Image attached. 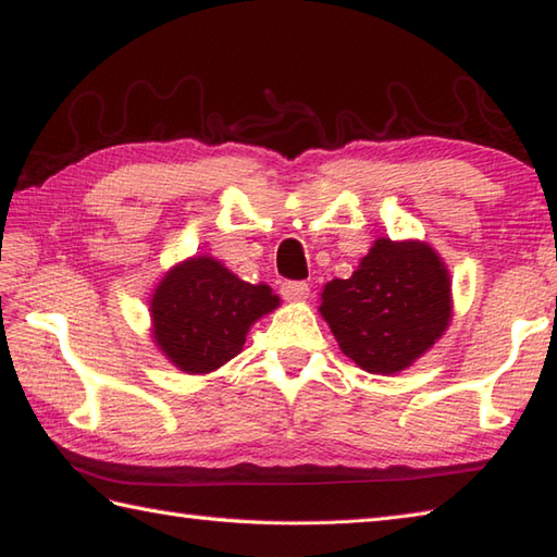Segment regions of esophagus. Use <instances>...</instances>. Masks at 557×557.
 <instances>
[{
  "mask_svg": "<svg viewBox=\"0 0 557 557\" xmlns=\"http://www.w3.org/2000/svg\"><path fill=\"white\" fill-rule=\"evenodd\" d=\"M309 285H306V282H294V280H287V282H282L280 285V294L282 297H285L287 301H304V299H309Z\"/></svg>",
  "mask_w": 557,
  "mask_h": 557,
  "instance_id": "esophagus-1",
  "label": "esophagus"
}]
</instances>
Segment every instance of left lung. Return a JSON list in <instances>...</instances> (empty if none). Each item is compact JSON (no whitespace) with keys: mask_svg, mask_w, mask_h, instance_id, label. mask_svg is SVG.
I'll use <instances>...</instances> for the list:
<instances>
[{"mask_svg":"<svg viewBox=\"0 0 557 557\" xmlns=\"http://www.w3.org/2000/svg\"><path fill=\"white\" fill-rule=\"evenodd\" d=\"M449 292V272L429 244L375 239L349 280L327 282L321 315L359 369L389 375L443 337Z\"/></svg>","mask_w":557,"mask_h":557,"instance_id":"1","label":"left lung"}]
</instances>
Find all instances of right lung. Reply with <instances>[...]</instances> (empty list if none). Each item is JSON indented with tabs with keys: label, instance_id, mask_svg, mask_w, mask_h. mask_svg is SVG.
<instances>
[{
	"label": "right lung",
	"instance_id": "add662e5",
	"mask_svg": "<svg viewBox=\"0 0 557 557\" xmlns=\"http://www.w3.org/2000/svg\"><path fill=\"white\" fill-rule=\"evenodd\" d=\"M280 297L251 285L210 256L174 265L152 292V339L184 373H210L242 351L248 327Z\"/></svg>",
	"mask_w": 557,
	"mask_h": 557
}]
</instances>
